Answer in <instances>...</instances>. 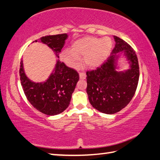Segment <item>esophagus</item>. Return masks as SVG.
I'll return each instance as SVG.
<instances>
[{"label": "esophagus", "mask_w": 160, "mask_h": 160, "mask_svg": "<svg viewBox=\"0 0 160 160\" xmlns=\"http://www.w3.org/2000/svg\"><path fill=\"white\" fill-rule=\"evenodd\" d=\"M79 75H80V79H85L86 78V73L85 72H80Z\"/></svg>", "instance_id": "obj_1"}]
</instances>
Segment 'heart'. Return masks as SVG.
Listing matches in <instances>:
<instances>
[{
  "label": "heart",
  "instance_id": "1",
  "mask_svg": "<svg viewBox=\"0 0 160 160\" xmlns=\"http://www.w3.org/2000/svg\"><path fill=\"white\" fill-rule=\"evenodd\" d=\"M112 47V41L109 37H87L74 43L72 51L63 53V58L68 63L75 66L79 63V56H85V63L88 66L96 67L107 58Z\"/></svg>",
  "mask_w": 160,
  "mask_h": 160
}]
</instances>
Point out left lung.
I'll use <instances>...</instances> for the list:
<instances>
[{"label": "left lung", "mask_w": 160, "mask_h": 160, "mask_svg": "<svg viewBox=\"0 0 160 160\" xmlns=\"http://www.w3.org/2000/svg\"><path fill=\"white\" fill-rule=\"evenodd\" d=\"M115 47L106 61L95 70H88L87 93L94 108L112 114L120 112L131 101L139 80V65L135 51L128 43L116 36ZM123 50L131 62V69L125 73L115 70V53Z\"/></svg>", "instance_id": "1"}]
</instances>
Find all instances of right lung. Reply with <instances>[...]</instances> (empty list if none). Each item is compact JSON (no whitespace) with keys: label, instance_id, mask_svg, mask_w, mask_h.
Instances as JSON below:
<instances>
[{"label":"right lung","instance_id":"add662e5","mask_svg":"<svg viewBox=\"0 0 160 160\" xmlns=\"http://www.w3.org/2000/svg\"><path fill=\"white\" fill-rule=\"evenodd\" d=\"M67 37L66 34L49 35L42 37L40 41L49 47L59 57ZM20 76L24 93L29 103L37 110L49 116L59 114L67 109L79 80L76 70L58 60L53 72L44 83H35L28 79L24 72L22 61L20 62Z\"/></svg>","mask_w":160,"mask_h":160}]
</instances>
